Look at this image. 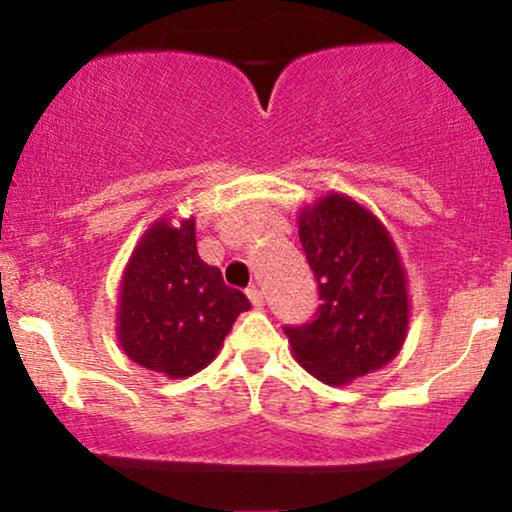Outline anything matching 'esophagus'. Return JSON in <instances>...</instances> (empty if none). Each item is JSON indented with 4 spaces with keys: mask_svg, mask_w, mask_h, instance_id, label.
Wrapping results in <instances>:
<instances>
[{
    "mask_svg": "<svg viewBox=\"0 0 512 512\" xmlns=\"http://www.w3.org/2000/svg\"><path fill=\"white\" fill-rule=\"evenodd\" d=\"M248 298H250V303L255 305V308H262V305H264V293L257 289V286H250Z\"/></svg>",
    "mask_w": 512,
    "mask_h": 512,
    "instance_id": "34e87169",
    "label": "esophagus"
}]
</instances>
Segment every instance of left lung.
I'll use <instances>...</instances> for the list:
<instances>
[{
	"instance_id": "1",
	"label": "left lung",
	"mask_w": 512,
	"mask_h": 512,
	"mask_svg": "<svg viewBox=\"0 0 512 512\" xmlns=\"http://www.w3.org/2000/svg\"><path fill=\"white\" fill-rule=\"evenodd\" d=\"M298 236L317 279L315 320L284 327L293 356L325 385L383 368L409 327L407 276L387 228L346 195L305 207Z\"/></svg>"
}]
</instances>
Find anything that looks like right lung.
<instances>
[{
    "instance_id": "obj_1",
    "label": "right lung",
    "mask_w": 512,
    "mask_h": 512,
    "mask_svg": "<svg viewBox=\"0 0 512 512\" xmlns=\"http://www.w3.org/2000/svg\"><path fill=\"white\" fill-rule=\"evenodd\" d=\"M243 291L223 284L219 267L199 257L195 219H161L144 233L122 274L117 339L139 366L187 378L221 351L240 313Z\"/></svg>"
}]
</instances>
